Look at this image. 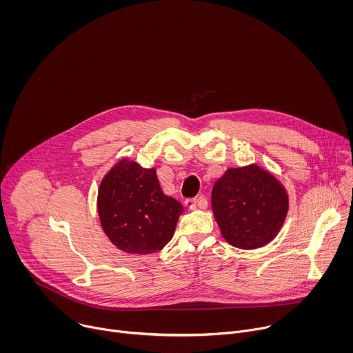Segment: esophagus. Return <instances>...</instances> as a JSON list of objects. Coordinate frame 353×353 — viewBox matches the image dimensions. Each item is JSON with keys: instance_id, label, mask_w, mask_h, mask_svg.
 <instances>
[{"instance_id": "esophagus-1", "label": "esophagus", "mask_w": 353, "mask_h": 353, "mask_svg": "<svg viewBox=\"0 0 353 353\" xmlns=\"http://www.w3.org/2000/svg\"><path fill=\"white\" fill-rule=\"evenodd\" d=\"M184 205H185L187 210L194 211V210H196V207H198V199H195V198H188V199L184 201Z\"/></svg>"}]
</instances>
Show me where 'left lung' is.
I'll list each match as a JSON object with an SVG mask.
<instances>
[{
	"label": "left lung",
	"instance_id": "8db88e82",
	"mask_svg": "<svg viewBox=\"0 0 353 353\" xmlns=\"http://www.w3.org/2000/svg\"><path fill=\"white\" fill-rule=\"evenodd\" d=\"M211 203L222 237L237 248L254 250L271 243L282 229L289 195L270 170L251 163L229 168L215 181Z\"/></svg>",
	"mask_w": 353,
	"mask_h": 353
}]
</instances>
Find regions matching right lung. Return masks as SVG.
<instances>
[{"label":"right lung","instance_id":"add662e5","mask_svg":"<svg viewBox=\"0 0 353 353\" xmlns=\"http://www.w3.org/2000/svg\"><path fill=\"white\" fill-rule=\"evenodd\" d=\"M183 205L163 192L157 169L120 159L97 190V215L109 240L127 254L161 251L173 237Z\"/></svg>","mask_w":353,"mask_h":353}]
</instances>
